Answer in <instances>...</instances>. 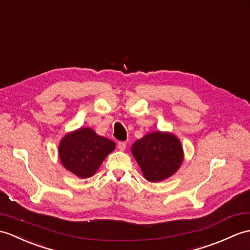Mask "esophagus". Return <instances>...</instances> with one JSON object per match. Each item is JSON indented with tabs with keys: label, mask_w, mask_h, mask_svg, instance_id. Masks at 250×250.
<instances>
[{
	"label": "esophagus",
	"mask_w": 250,
	"mask_h": 250,
	"mask_svg": "<svg viewBox=\"0 0 250 250\" xmlns=\"http://www.w3.org/2000/svg\"><path fill=\"white\" fill-rule=\"evenodd\" d=\"M117 147H118L120 151H125V148H126V143L125 142H119L118 145H117Z\"/></svg>",
	"instance_id": "esophagus-1"
}]
</instances>
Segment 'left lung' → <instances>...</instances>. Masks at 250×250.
<instances>
[{"label":"left lung","instance_id":"8db88e82","mask_svg":"<svg viewBox=\"0 0 250 250\" xmlns=\"http://www.w3.org/2000/svg\"><path fill=\"white\" fill-rule=\"evenodd\" d=\"M131 152L149 182H161L173 176L184 159L181 142L169 132L148 133L132 145Z\"/></svg>","mask_w":250,"mask_h":250}]
</instances>
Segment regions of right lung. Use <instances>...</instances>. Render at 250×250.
<instances>
[{"mask_svg":"<svg viewBox=\"0 0 250 250\" xmlns=\"http://www.w3.org/2000/svg\"><path fill=\"white\" fill-rule=\"evenodd\" d=\"M115 147L113 141L98 135L91 127H80L61 139L59 155L67 170L86 179L95 175Z\"/></svg>","mask_w":250,"mask_h":250,"instance_id":"1","label":"right lung"}]
</instances>
